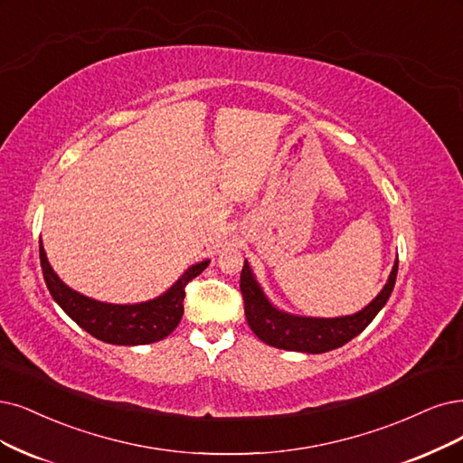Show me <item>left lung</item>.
I'll return each mask as SVG.
<instances>
[{
  "label": "left lung",
  "instance_id": "1",
  "mask_svg": "<svg viewBox=\"0 0 463 463\" xmlns=\"http://www.w3.org/2000/svg\"><path fill=\"white\" fill-rule=\"evenodd\" d=\"M399 270V258L391 269V275L382 288V292L375 296L363 311L335 318H317V317H299L286 313L272 305L265 296L263 288L255 280L253 270L244 261L241 275V292L244 298V313L248 326L258 335L263 344L284 349V351H299V353H328L361 334L368 324L375 318L383 305L387 303L392 288H395Z\"/></svg>",
  "mask_w": 463,
  "mask_h": 463
}]
</instances>
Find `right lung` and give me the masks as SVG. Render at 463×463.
I'll list each match as a JSON object with an SVG mask.
<instances>
[{"label":"right lung","instance_id":"obj_1","mask_svg":"<svg viewBox=\"0 0 463 463\" xmlns=\"http://www.w3.org/2000/svg\"><path fill=\"white\" fill-rule=\"evenodd\" d=\"M40 261L49 294L80 328L112 345H148L167 337L177 328L183 317L184 286L210 265L203 260L188 267L179 280L158 298L143 303H107L83 296L66 286L49 265L40 241Z\"/></svg>","mask_w":463,"mask_h":463}]
</instances>
